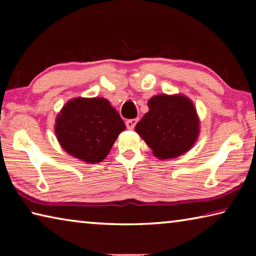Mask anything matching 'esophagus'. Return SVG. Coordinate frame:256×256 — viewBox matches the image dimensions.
I'll use <instances>...</instances> for the list:
<instances>
[{
  "instance_id": "34e87169",
  "label": "esophagus",
  "mask_w": 256,
  "mask_h": 256,
  "mask_svg": "<svg viewBox=\"0 0 256 256\" xmlns=\"http://www.w3.org/2000/svg\"><path fill=\"white\" fill-rule=\"evenodd\" d=\"M136 122H138V120L136 118H133V120H128L126 123H125V124H126V128L128 130H133L134 126H136Z\"/></svg>"
}]
</instances>
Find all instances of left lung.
<instances>
[{
    "label": "left lung",
    "instance_id": "obj_1",
    "mask_svg": "<svg viewBox=\"0 0 256 256\" xmlns=\"http://www.w3.org/2000/svg\"><path fill=\"white\" fill-rule=\"evenodd\" d=\"M136 131L160 160L177 158L192 148L200 133L193 102L183 94H157Z\"/></svg>",
    "mask_w": 256,
    "mask_h": 256
}]
</instances>
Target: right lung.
<instances>
[{"instance_id":"1","label":"right lung","mask_w":256,"mask_h":256,"mask_svg":"<svg viewBox=\"0 0 256 256\" xmlns=\"http://www.w3.org/2000/svg\"><path fill=\"white\" fill-rule=\"evenodd\" d=\"M55 134L68 154L88 164L100 162L110 154L125 124L105 98H74L56 118Z\"/></svg>"}]
</instances>
